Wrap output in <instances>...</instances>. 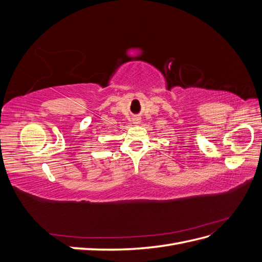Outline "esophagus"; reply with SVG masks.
Listing matches in <instances>:
<instances>
[{
	"instance_id": "34e87169",
	"label": "esophagus",
	"mask_w": 262,
	"mask_h": 262,
	"mask_svg": "<svg viewBox=\"0 0 262 262\" xmlns=\"http://www.w3.org/2000/svg\"><path fill=\"white\" fill-rule=\"evenodd\" d=\"M140 119L139 118H133V123H139Z\"/></svg>"
}]
</instances>
